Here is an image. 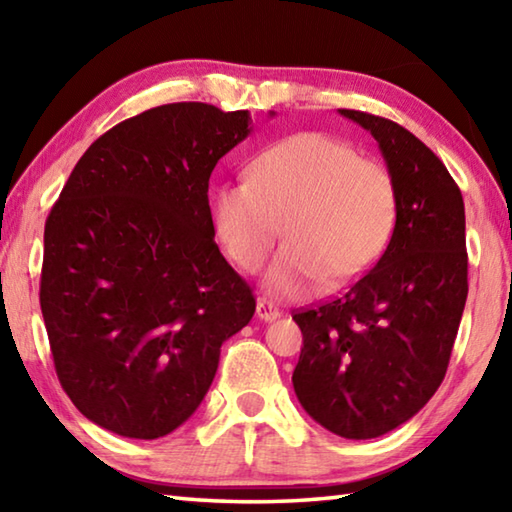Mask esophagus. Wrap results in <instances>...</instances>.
Returning a JSON list of instances; mask_svg holds the SVG:
<instances>
[{"label": "esophagus", "instance_id": "obj_1", "mask_svg": "<svg viewBox=\"0 0 512 512\" xmlns=\"http://www.w3.org/2000/svg\"><path fill=\"white\" fill-rule=\"evenodd\" d=\"M257 318L264 320V323H273V320L280 318V309H277L273 302L259 298L257 300Z\"/></svg>", "mask_w": 512, "mask_h": 512}]
</instances>
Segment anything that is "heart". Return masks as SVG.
Wrapping results in <instances>:
<instances>
[{"label":"heart","mask_w":512,"mask_h":512,"mask_svg":"<svg viewBox=\"0 0 512 512\" xmlns=\"http://www.w3.org/2000/svg\"><path fill=\"white\" fill-rule=\"evenodd\" d=\"M214 225L225 253L257 271L282 235L289 246L268 268L266 287L300 296L323 277L343 287L381 255L395 221L388 171L323 133L273 144L250 164L248 178L214 194Z\"/></svg>","instance_id":"obj_1"}]
</instances>
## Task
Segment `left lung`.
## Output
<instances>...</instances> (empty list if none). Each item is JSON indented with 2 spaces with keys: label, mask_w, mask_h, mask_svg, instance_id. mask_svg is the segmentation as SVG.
<instances>
[{
  "label": "left lung",
  "mask_w": 512,
  "mask_h": 512,
  "mask_svg": "<svg viewBox=\"0 0 512 512\" xmlns=\"http://www.w3.org/2000/svg\"><path fill=\"white\" fill-rule=\"evenodd\" d=\"M375 137L395 189L384 255L343 296L296 311L293 391L320 427L384 436L438 391L467 300L465 205L429 146L391 119L339 110Z\"/></svg>",
  "instance_id": "obj_1"
}]
</instances>
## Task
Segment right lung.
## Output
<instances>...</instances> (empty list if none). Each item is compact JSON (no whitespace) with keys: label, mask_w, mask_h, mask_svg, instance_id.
<instances>
[{"label":"right lung","mask_w":512,"mask_h":512,"mask_svg":"<svg viewBox=\"0 0 512 512\" xmlns=\"http://www.w3.org/2000/svg\"><path fill=\"white\" fill-rule=\"evenodd\" d=\"M275 112H271V117ZM248 110L167 103L101 135L45 223L40 309L85 418L155 440L192 418L255 298L214 244L210 176Z\"/></svg>","instance_id":"obj_1"}]
</instances>
